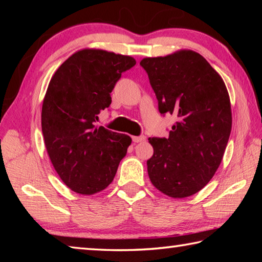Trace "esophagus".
Instances as JSON below:
<instances>
[{"mask_svg": "<svg viewBox=\"0 0 262 262\" xmlns=\"http://www.w3.org/2000/svg\"><path fill=\"white\" fill-rule=\"evenodd\" d=\"M143 141H145V136L144 135L133 136V142H135V143H139V142H143Z\"/></svg>", "mask_w": 262, "mask_h": 262, "instance_id": "esophagus-1", "label": "esophagus"}]
</instances>
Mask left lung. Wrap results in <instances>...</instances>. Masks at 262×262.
<instances>
[{
  "label": "left lung",
  "instance_id": "8db88e82",
  "mask_svg": "<svg viewBox=\"0 0 262 262\" xmlns=\"http://www.w3.org/2000/svg\"><path fill=\"white\" fill-rule=\"evenodd\" d=\"M158 111L177 117L168 137H151L147 161L152 185L171 198H187L209 183L231 133V105L223 79L205 57L180 51L140 62Z\"/></svg>",
  "mask_w": 262,
  "mask_h": 262
}]
</instances>
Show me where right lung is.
<instances>
[{"label": "right lung", "instance_id": "right-lung-1", "mask_svg": "<svg viewBox=\"0 0 262 262\" xmlns=\"http://www.w3.org/2000/svg\"><path fill=\"white\" fill-rule=\"evenodd\" d=\"M130 56L101 50L78 51L56 70L41 111L45 145L61 180L78 194L91 195L112 183L132 143L128 135L103 126L100 111L121 74L135 66Z\"/></svg>", "mask_w": 262, "mask_h": 262}]
</instances>
